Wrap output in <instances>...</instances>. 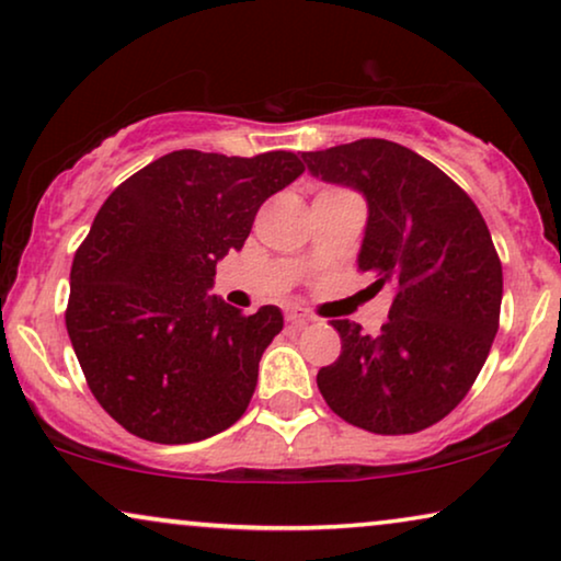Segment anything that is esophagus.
<instances>
[{
	"label": "esophagus",
	"mask_w": 561,
	"mask_h": 561,
	"mask_svg": "<svg viewBox=\"0 0 561 561\" xmlns=\"http://www.w3.org/2000/svg\"><path fill=\"white\" fill-rule=\"evenodd\" d=\"M286 321L290 327H306L311 321V317L306 311H301V309H288L286 311Z\"/></svg>",
	"instance_id": "1"
}]
</instances>
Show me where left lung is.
<instances>
[{"label":"left lung","instance_id":"1","mask_svg":"<svg viewBox=\"0 0 561 561\" xmlns=\"http://www.w3.org/2000/svg\"><path fill=\"white\" fill-rule=\"evenodd\" d=\"M317 179L359 191L357 265L396 298L378 336L336 319L342 352L317 386L329 409L373 434H416L467 396L493 347L503 267L470 196L419 152L367 137L304 152Z\"/></svg>","mask_w":561,"mask_h":561}]
</instances>
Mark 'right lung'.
Returning <instances> with one entry per match:
<instances>
[{"instance_id": "1", "label": "right lung", "mask_w": 561, "mask_h": 561, "mask_svg": "<svg viewBox=\"0 0 561 561\" xmlns=\"http://www.w3.org/2000/svg\"><path fill=\"white\" fill-rule=\"evenodd\" d=\"M301 173L286 150H175L102 204L76 250L66 329L91 393L129 434L191 444L248 411L283 313L263 306L244 317L206 290L265 198Z\"/></svg>"}]
</instances>
